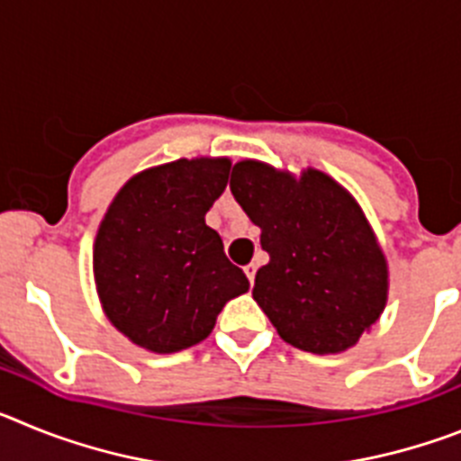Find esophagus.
Returning a JSON list of instances; mask_svg holds the SVG:
<instances>
[{
  "instance_id": "1",
  "label": "esophagus",
  "mask_w": 461,
  "mask_h": 461,
  "mask_svg": "<svg viewBox=\"0 0 461 461\" xmlns=\"http://www.w3.org/2000/svg\"><path fill=\"white\" fill-rule=\"evenodd\" d=\"M256 270H258V266H256V263H249V266L244 267V272H247V276H249L251 284H254V279H256Z\"/></svg>"
}]
</instances>
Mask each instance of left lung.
<instances>
[{"mask_svg":"<svg viewBox=\"0 0 461 461\" xmlns=\"http://www.w3.org/2000/svg\"><path fill=\"white\" fill-rule=\"evenodd\" d=\"M230 191L270 256L251 295L281 339L316 356L356 346L381 319L390 286L388 260L356 198L323 170L293 175L256 158L233 166Z\"/></svg>","mask_w":461,"mask_h":461,"instance_id":"left-lung-1","label":"left lung"}]
</instances>
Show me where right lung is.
Segmentation results:
<instances>
[{
  "instance_id": "add662e5",
  "label": "right lung",
  "mask_w": 461,
  "mask_h": 461,
  "mask_svg": "<svg viewBox=\"0 0 461 461\" xmlns=\"http://www.w3.org/2000/svg\"><path fill=\"white\" fill-rule=\"evenodd\" d=\"M230 158L152 166L126 182L94 238V284L105 319L149 353L201 344L249 279L223 254L205 214L223 194Z\"/></svg>"
}]
</instances>
